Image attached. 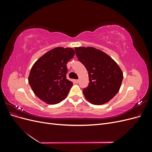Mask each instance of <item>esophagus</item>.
<instances>
[{"instance_id":"34e87169","label":"esophagus","mask_w":152,"mask_h":152,"mask_svg":"<svg viewBox=\"0 0 152 152\" xmlns=\"http://www.w3.org/2000/svg\"><path fill=\"white\" fill-rule=\"evenodd\" d=\"M75 82H76V83H79V79H77V80H75Z\"/></svg>"}]
</instances>
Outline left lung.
<instances>
[{
  "label": "left lung",
  "mask_w": 152,
  "mask_h": 152,
  "mask_svg": "<svg viewBox=\"0 0 152 152\" xmlns=\"http://www.w3.org/2000/svg\"><path fill=\"white\" fill-rule=\"evenodd\" d=\"M78 59L88 72L89 84L83 89L86 99L95 105L108 103L121 88L122 71L107 54L93 47L75 48Z\"/></svg>",
  "instance_id": "8db88e82"
}]
</instances>
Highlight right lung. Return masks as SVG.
Masks as SVG:
<instances>
[{
    "label": "right lung",
    "instance_id": "add662e5",
    "mask_svg": "<svg viewBox=\"0 0 152 152\" xmlns=\"http://www.w3.org/2000/svg\"><path fill=\"white\" fill-rule=\"evenodd\" d=\"M75 54L71 48H55L45 53L32 66L28 82L34 94L49 104L65 99L73 83L66 79V64Z\"/></svg>",
    "mask_w": 152,
    "mask_h": 152
}]
</instances>
